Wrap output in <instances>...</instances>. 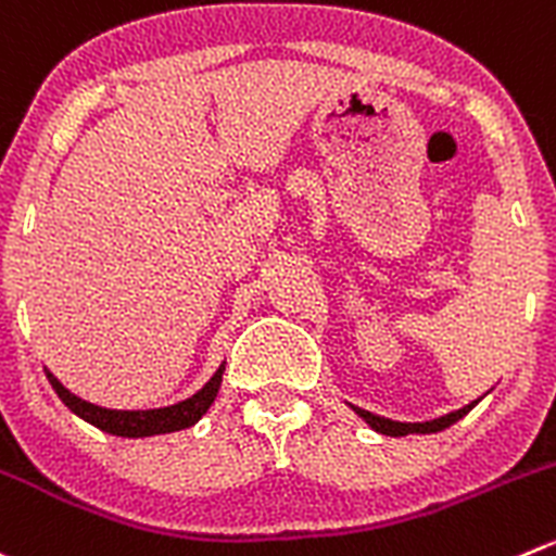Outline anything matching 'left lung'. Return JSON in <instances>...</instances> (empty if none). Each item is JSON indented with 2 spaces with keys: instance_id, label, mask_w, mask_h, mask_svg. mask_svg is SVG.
I'll use <instances>...</instances> for the list:
<instances>
[{
  "instance_id": "obj_1",
  "label": "left lung",
  "mask_w": 556,
  "mask_h": 556,
  "mask_svg": "<svg viewBox=\"0 0 556 556\" xmlns=\"http://www.w3.org/2000/svg\"><path fill=\"white\" fill-rule=\"evenodd\" d=\"M478 402H470L465 404L462 409H454V413L448 415H440V418H434V421H424V424H402V421H391V418H382V415H375L369 413V409H361V407H353L355 413L364 418L366 424H369L375 432L380 434H388V438H404V434H434V432H443V429H448L451 424H456L459 418H465L467 413H470L472 407H476Z\"/></svg>"
}]
</instances>
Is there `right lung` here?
Listing matches in <instances>:
<instances>
[{
    "mask_svg": "<svg viewBox=\"0 0 556 556\" xmlns=\"http://www.w3.org/2000/svg\"><path fill=\"white\" fill-rule=\"evenodd\" d=\"M223 371L225 364L214 371L212 380L201 388L198 393H192L190 399L179 404H170V407L160 409H108L97 407V404L86 402V399L70 393L51 371H46L48 382L53 386V391L59 393L64 404L73 409L78 418H84L91 427L102 429L108 434H116V438H152V434H168L179 432V429L192 427L206 415V409L212 407V402L217 399L219 386H223Z\"/></svg>",
    "mask_w": 556,
    "mask_h": 556,
    "instance_id": "right-lung-1",
    "label": "right lung"
}]
</instances>
